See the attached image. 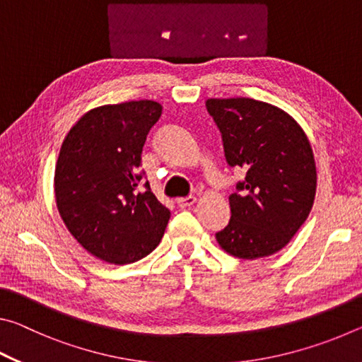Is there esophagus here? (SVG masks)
Returning a JSON list of instances; mask_svg holds the SVG:
<instances>
[{
    "mask_svg": "<svg viewBox=\"0 0 362 362\" xmlns=\"http://www.w3.org/2000/svg\"><path fill=\"white\" fill-rule=\"evenodd\" d=\"M194 201H196L194 196H187V198H179V199H177V206H179L180 209H187V207L194 204Z\"/></svg>",
    "mask_w": 362,
    "mask_h": 362,
    "instance_id": "34e87169",
    "label": "esophagus"
}]
</instances>
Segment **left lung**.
<instances>
[{
    "instance_id": "1",
    "label": "left lung",
    "mask_w": 362,
    "mask_h": 362,
    "mask_svg": "<svg viewBox=\"0 0 362 362\" xmlns=\"http://www.w3.org/2000/svg\"><path fill=\"white\" fill-rule=\"evenodd\" d=\"M225 159L246 177L230 194L231 218L216 233L225 252L254 260L283 249L308 217L316 194L313 150L292 116L267 102L209 99Z\"/></svg>"
}]
</instances>
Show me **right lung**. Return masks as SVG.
<instances>
[{"label":"right lung","instance_id":"add662e5","mask_svg":"<svg viewBox=\"0 0 362 362\" xmlns=\"http://www.w3.org/2000/svg\"><path fill=\"white\" fill-rule=\"evenodd\" d=\"M153 100L97 107L79 118L59 153L54 189L60 217L103 262L134 263L155 249L170 211L144 182L142 148L161 116Z\"/></svg>","mask_w":362,"mask_h":362}]
</instances>
